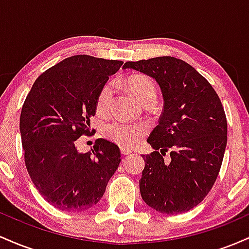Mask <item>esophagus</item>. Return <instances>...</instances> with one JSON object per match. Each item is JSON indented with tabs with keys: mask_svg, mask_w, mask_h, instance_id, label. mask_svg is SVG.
I'll list each match as a JSON object with an SVG mask.
<instances>
[{
	"mask_svg": "<svg viewBox=\"0 0 249 249\" xmlns=\"http://www.w3.org/2000/svg\"><path fill=\"white\" fill-rule=\"evenodd\" d=\"M121 152H122V154H124V156H126V154H130V153H132V151H131V150H128V148L122 147V148H121Z\"/></svg>",
	"mask_w": 249,
	"mask_h": 249,
	"instance_id": "esophagus-1",
	"label": "esophagus"
}]
</instances>
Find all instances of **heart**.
Wrapping results in <instances>:
<instances>
[{
  "instance_id": "heart-1",
  "label": "heart",
  "mask_w": 249,
  "mask_h": 249,
  "mask_svg": "<svg viewBox=\"0 0 249 249\" xmlns=\"http://www.w3.org/2000/svg\"><path fill=\"white\" fill-rule=\"evenodd\" d=\"M126 87L136 96L142 104L147 102H156V87L150 79L144 76H136L127 79ZM113 90L112 83H107L99 91L97 97V112L101 116L108 115L112 105ZM146 132V127L141 124H128V123L116 121L104 127V136L111 142H116L122 147H133L142 141Z\"/></svg>"
}]
</instances>
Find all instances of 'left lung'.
<instances>
[{"mask_svg": "<svg viewBox=\"0 0 249 249\" xmlns=\"http://www.w3.org/2000/svg\"><path fill=\"white\" fill-rule=\"evenodd\" d=\"M124 69L158 83L164 108L147 138L139 180L142 198L153 210L179 214L192 210L213 187L227 144V121L220 98L205 77L186 62L164 56L126 62ZM170 151L171 160L163 161Z\"/></svg>", "mask_w": 249, "mask_h": 249, "instance_id": "8db88e82", "label": "left lung"}]
</instances>
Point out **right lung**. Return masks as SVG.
<instances>
[{"instance_id": "right-lung-1", "label": "right lung", "mask_w": 249, "mask_h": 249, "mask_svg": "<svg viewBox=\"0 0 249 249\" xmlns=\"http://www.w3.org/2000/svg\"><path fill=\"white\" fill-rule=\"evenodd\" d=\"M122 61L77 55L63 59L34 83L19 118L24 160L34 185L53 207L83 212L102 199L121 162V151L97 139L79 153L77 139L90 134L97 97Z\"/></svg>"}]
</instances>
